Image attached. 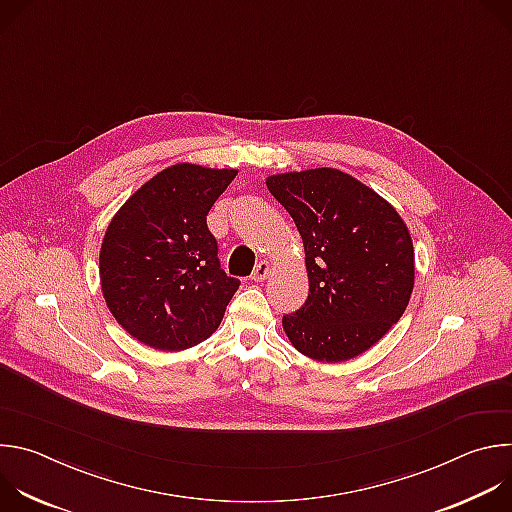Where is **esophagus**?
<instances>
[{
    "mask_svg": "<svg viewBox=\"0 0 512 512\" xmlns=\"http://www.w3.org/2000/svg\"><path fill=\"white\" fill-rule=\"evenodd\" d=\"M269 275H271V265H269V261H259V263L255 265V269H253L251 279L263 281V279H267Z\"/></svg>",
    "mask_w": 512,
    "mask_h": 512,
    "instance_id": "obj_1",
    "label": "esophagus"
}]
</instances>
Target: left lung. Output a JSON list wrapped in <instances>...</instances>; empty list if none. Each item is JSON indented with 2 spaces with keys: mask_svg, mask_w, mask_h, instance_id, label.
Masks as SVG:
<instances>
[{
  "mask_svg": "<svg viewBox=\"0 0 512 512\" xmlns=\"http://www.w3.org/2000/svg\"><path fill=\"white\" fill-rule=\"evenodd\" d=\"M306 251L310 294L281 324L296 350L350 360L403 316L415 281L413 241L401 214L373 188L336 168L269 176Z\"/></svg>",
  "mask_w": 512,
  "mask_h": 512,
  "instance_id": "8db88e82",
  "label": "left lung"
}]
</instances>
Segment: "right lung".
Listing matches in <instances>:
<instances>
[{
    "instance_id": "add662e5",
    "label": "right lung",
    "mask_w": 512,
    "mask_h": 512,
    "mask_svg": "<svg viewBox=\"0 0 512 512\" xmlns=\"http://www.w3.org/2000/svg\"><path fill=\"white\" fill-rule=\"evenodd\" d=\"M235 176L231 168L170 166L111 218L99 253L101 291L141 344L178 352L221 324L241 281L221 269L206 214Z\"/></svg>"
}]
</instances>
